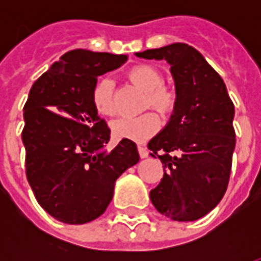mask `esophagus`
I'll return each mask as SVG.
<instances>
[{"label":"esophagus","instance_id":"esophagus-1","mask_svg":"<svg viewBox=\"0 0 261 261\" xmlns=\"http://www.w3.org/2000/svg\"><path fill=\"white\" fill-rule=\"evenodd\" d=\"M138 153H140V156L141 158H147L148 156V149L145 147H141V145H138Z\"/></svg>","mask_w":261,"mask_h":261}]
</instances>
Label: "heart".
I'll return each instance as SVG.
<instances>
[{
	"label": "heart",
	"instance_id": "1",
	"mask_svg": "<svg viewBox=\"0 0 261 261\" xmlns=\"http://www.w3.org/2000/svg\"><path fill=\"white\" fill-rule=\"evenodd\" d=\"M136 85L147 91V106H152L158 112L169 114L177 102V93L170 85L162 84V75L151 65L140 64L128 71ZM91 100L100 116H113L116 112L113 99V82L109 78H100L92 88ZM161 127V119L155 112H147L137 117H120L112 123V131L116 138L142 142L153 136Z\"/></svg>",
	"mask_w": 261,
	"mask_h": 261
}]
</instances>
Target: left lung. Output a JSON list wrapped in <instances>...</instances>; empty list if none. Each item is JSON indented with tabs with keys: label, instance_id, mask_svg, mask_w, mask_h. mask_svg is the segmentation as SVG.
Returning a JSON list of instances; mask_svg holds the SVG:
<instances>
[{
	"label": "left lung",
	"instance_id": "8db88e82",
	"mask_svg": "<svg viewBox=\"0 0 261 261\" xmlns=\"http://www.w3.org/2000/svg\"><path fill=\"white\" fill-rule=\"evenodd\" d=\"M136 56L166 60L177 93L169 123L148 142L165 172L149 193L151 201L173 221H196L217 207L229 183L236 144L233 103L218 72L186 43Z\"/></svg>",
	"mask_w": 261,
	"mask_h": 261
}]
</instances>
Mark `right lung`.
I'll use <instances>...</instances> for the list:
<instances>
[{"mask_svg": "<svg viewBox=\"0 0 261 261\" xmlns=\"http://www.w3.org/2000/svg\"><path fill=\"white\" fill-rule=\"evenodd\" d=\"M127 59L125 54L71 50L29 92L22 131L26 177L43 210L64 224L100 217L119 176L140 161L131 140H121L112 151L103 149L110 130L91 100L97 76Z\"/></svg>", "mask_w": 261, "mask_h": 261, "instance_id": "right-lung-1", "label": "right lung"}]
</instances>
